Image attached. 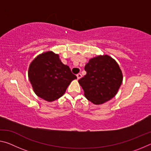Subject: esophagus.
Returning a JSON list of instances; mask_svg holds the SVG:
<instances>
[{"instance_id":"esophagus-1","label":"esophagus","mask_w":151,"mask_h":151,"mask_svg":"<svg viewBox=\"0 0 151 151\" xmlns=\"http://www.w3.org/2000/svg\"><path fill=\"white\" fill-rule=\"evenodd\" d=\"M76 76H77V78L78 79H80L82 77V75L81 73H78L77 75H76Z\"/></svg>"}]
</instances>
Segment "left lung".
<instances>
[{
	"label": "left lung",
	"instance_id": "obj_1",
	"mask_svg": "<svg viewBox=\"0 0 151 151\" xmlns=\"http://www.w3.org/2000/svg\"><path fill=\"white\" fill-rule=\"evenodd\" d=\"M86 75L78 80L84 94L94 104H101L116 95L122 82V73L115 60L109 55L91 58L85 66Z\"/></svg>",
	"mask_w": 151,
	"mask_h": 151
}]
</instances>
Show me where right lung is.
Listing matches in <instances>:
<instances>
[{"label": "right lung", "mask_w": 151, "mask_h": 151, "mask_svg": "<svg viewBox=\"0 0 151 151\" xmlns=\"http://www.w3.org/2000/svg\"><path fill=\"white\" fill-rule=\"evenodd\" d=\"M28 75L35 94L48 102L62 96L71 82L77 78L52 51L37 56L30 63Z\"/></svg>", "instance_id": "1"}]
</instances>
